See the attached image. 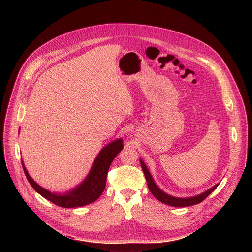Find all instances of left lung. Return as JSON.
<instances>
[{
	"mask_svg": "<svg viewBox=\"0 0 252 252\" xmlns=\"http://www.w3.org/2000/svg\"><path fill=\"white\" fill-rule=\"evenodd\" d=\"M140 161V165L142 168L143 173H145L146 179H147V183H148V187L149 189L151 190V192L153 193V195L158 199L160 202L165 203L167 205L170 206H175V207H185V206H190V205H194L197 203H200L201 201H203L215 189L218 188L219 185H215L214 187H212L211 189H209L208 190L196 195V196H192V197H187V198H179V197H174L171 196L165 192H163L154 182V178L152 176V174L150 173L147 165L145 164L141 159Z\"/></svg>",
	"mask_w": 252,
	"mask_h": 252,
	"instance_id": "8db88e82",
	"label": "left lung"
}]
</instances>
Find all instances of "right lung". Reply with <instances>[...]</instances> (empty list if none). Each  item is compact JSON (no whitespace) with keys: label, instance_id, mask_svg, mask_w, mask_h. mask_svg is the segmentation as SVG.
I'll return each mask as SVG.
<instances>
[{"label":"right lung","instance_id":"add662e5","mask_svg":"<svg viewBox=\"0 0 252 252\" xmlns=\"http://www.w3.org/2000/svg\"><path fill=\"white\" fill-rule=\"evenodd\" d=\"M123 149L124 145L122 138L114 140L105 146L94 159L92 169L85 181L76 189L63 194L51 192L40 187L30 176L23 161L22 165L30 185L43 197L61 207H79L95 201L101 195L105 188L107 171L117 155Z\"/></svg>","mask_w":252,"mask_h":252}]
</instances>
